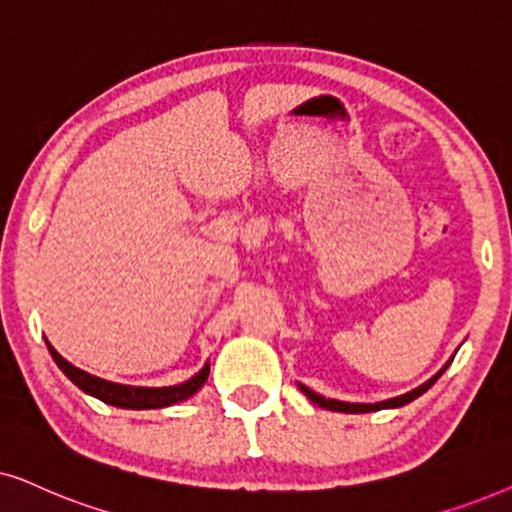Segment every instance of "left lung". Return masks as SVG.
I'll return each mask as SVG.
<instances>
[{
  "label": "left lung",
  "instance_id": "obj_1",
  "mask_svg": "<svg viewBox=\"0 0 512 512\" xmlns=\"http://www.w3.org/2000/svg\"><path fill=\"white\" fill-rule=\"evenodd\" d=\"M452 360H454V356L449 358L445 365H442V370H440V372H435L431 379L424 381V384L414 388V391L405 393V395H398V398L381 400V403H344V400L325 398V395H320V393H316V391H311L309 386L299 384V381H297V386H299V391H302V393L306 395V398L311 400V403H316L318 407H323V410L344 412V414H363V412H377V410H393V407H403V405H407V403H412V400H417L419 395H424V393L428 391V388H431V386L435 384V381H438V379L442 377V372L447 370V367H449V363H452Z\"/></svg>",
  "mask_w": 512,
  "mask_h": 512
}]
</instances>
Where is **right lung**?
<instances>
[{"instance_id":"add662e5","label":"right lung","mask_w":512,"mask_h":512,"mask_svg":"<svg viewBox=\"0 0 512 512\" xmlns=\"http://www.w3.org/2000/svg\"><path fill=\"white\" fill-rule=\"evenodd\" d=\"M46 346H49L56 365L63 370L65 377L70 379L74 386H79L81 391L102 400V403L121 407V410H161V407L182 403V400L192 398V395L199 391L203 384H206L208 374H210V363H206L199 372L194 374L192 379L182 381V384L159 386V388L126 386V384H117V381L100 379V377H95V374L81 370V367H77V365H72L70 360H65L56 349H53L49 339H46Z\"/></svg>"}]
</instances>
